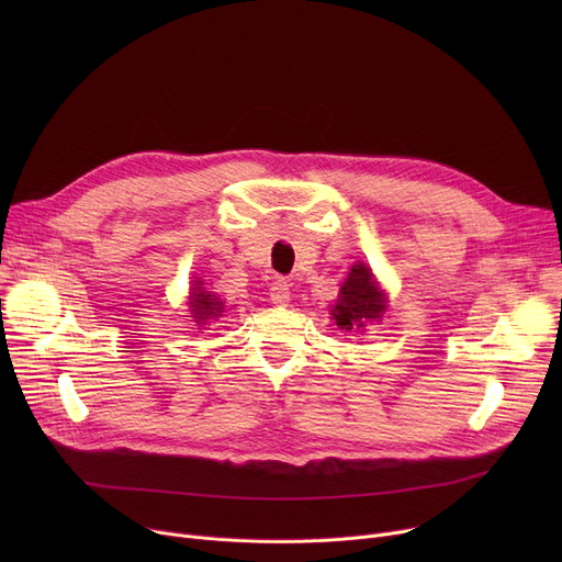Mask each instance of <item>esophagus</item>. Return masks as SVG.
Returning <instances> with one entry per match:
<instances>
[{"mask_svg":"<svg viewBox=\"0 0 562 562\" xmlns=\"http://www.w3.org/2000/svg\"><path fill=\"white\" fill-rule=\"evenodd\" d=\"M271 301H273V305H286L289 301H291V289H289V284H286V280H276L273 284H271Z\"/></svg>","mask_w":562,"mask_h":562,"instance_id":"34e87169","label":"esophagus"}]
</instances>
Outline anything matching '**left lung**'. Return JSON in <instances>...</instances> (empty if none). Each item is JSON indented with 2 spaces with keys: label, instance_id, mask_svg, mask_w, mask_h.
I'll return each instance as SVG.
<instances>
[{
  "label": "left lung",
  "instance_id": "1",
  "mask_svg": "<svg viewBox=\"0 0 562 562\" xmlns=\"http://www.w3.org/2000/svg\"><path fill=\"white\" fill-rule=\"evenodd\" d=\"M385 307V296L375 286L369 266H352L341 286L339 303L333 310L337 326L341 330H362L369 321L380 318Z\"/></svg>",
  "mask_w": 562,
  "mask_h": 562
}]
</instances>
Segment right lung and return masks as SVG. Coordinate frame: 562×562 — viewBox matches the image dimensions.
Wrapping results in <instances>:
<instances>
[{"instance_id":"add662e5","label":"right lung","mask_w":562,"mask_h":562,"mask_svg":"<svg viewBox=\"0 0 562 562\" xmlns=\"http://www.w3.org/2000/svg\"><path fill=\"white\" fill-rule=\"evenodd\" d=\"M200 282H195L193 291H191V312H193V318L200 323V321H206L212 316H221L223 312V301L212 296L210 291H204L202 286H198Z\"/></svg>"}]
</instances>
